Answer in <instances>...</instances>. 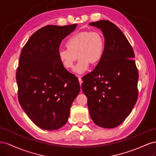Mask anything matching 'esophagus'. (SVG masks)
Returning <instances> with one entry per match:
<instances>
[{
	"instance_id": "esophagus-1",
	"label": "esophagus",
	"mask_w": 156,
	"mask_h": 156,
	"mask_svg": "<svg viewBox=\"0 0 156 156\" xmlns=\"http://www.w3.org/2000/svg\"><path fill=\"white\" fill-rule=\"evenodd\" d=\"M77 77H78V79H79V82L80 84H81H81H82V83H83L82 79H81V76H79V75H77Z\"/></svg>"
}]
</instances>
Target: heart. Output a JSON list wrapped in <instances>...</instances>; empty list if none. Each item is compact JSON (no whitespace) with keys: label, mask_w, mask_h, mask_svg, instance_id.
Returning a JSON list of instances; mask_svg holds the SVG:
<instances>
[{"label":"heart","mask_w":156,"mask_h":156,"mask_svg":"<svg viewBox=\"0 0 156 156\" xmlns=\"http://www.w3.org/2000/svg\"><path fill=\"white\" fill-rule=\"evenodd\" d=\"M67 49L58 51V58L67 69L73 68L75 61L80 58L74 72L83 73L90 64H98L104 54L105 41L100 32L84 30L71 36L66 42Z\"/></svg>","instance_id":"b5f03b06"}]
</instances>
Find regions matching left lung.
<instances>
[{
  "label": "left lung",
  "instance_id": "obj_1",
  "mask_svg": "<svg viewBox=\"0 0 156 156\" xmlns=\"http://www.w3.org/2000/svg\"><path fill=\"white\" fill-rule=\"evenodd\" d=\"M105 37L103 58L82 78L93 122L104 128L117 127L129 116L138 98V69L134 52L123 32L107 20L90 23Z\"/></svg>",
  "mask_w": 156,
  "mask_h": 156
}]
</instances>
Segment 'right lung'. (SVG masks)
Instances as JSON below:
<instances>
[{"instance_id": "obj_1", "label": "right lung", "mask_w": 156, "mask_h": 156, "mask_svg": "<svg viewBox=\"0 0 156 156\" xmlns=\"http://www.w3.org/2000/svg\"><path fill=\"white\" fill-rule=\"evenodd\" d=\"M77 25L42 27L21 52L16 72L19 102L30 119L43 129H58L66 124L80 91L78 79L58 58L61 41Z\"/></svg>"}]
</instances>
